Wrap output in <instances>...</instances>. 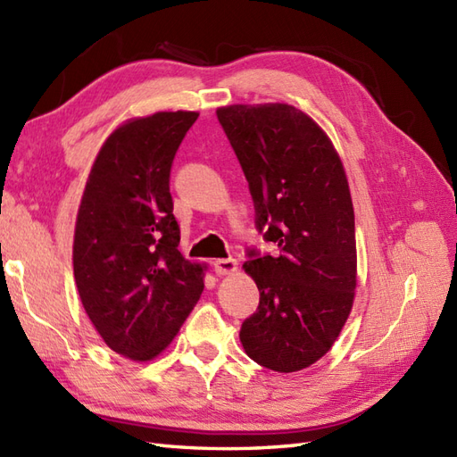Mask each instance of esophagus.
<instances>
[{
	"mask_svg": "<svg viewBox=\"0 0 457 457\" xmlns=\"http://www.w3.org/2000/svg\"><path fill=\"white\" fill-rule=\"evenodd\" d=\"M214 272L218 276H228V274L237 272V261L236 259H218L214 262Z\"/></svg>",
	"mask_w": 457,
	"mask_h": 457,
	"instance_id": "34e87169",
	"label": "esophagus"
}]
</instances>
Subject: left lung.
<instances>
[{"instance_id":"1","label":"left lung","mask_w":457,"mask_h":457,"mask_svg":"<svg viewBox=\"0 0 457 457\" xmlns=\"http://www.w3.org/2000/svg\"><path fill=\"white\" fill-rule=\"evenodd\" d=\"M216 113L249 181L256 228L279 247L243 264L261 303L239 340L259 365L297 372L328 353L353 307L355 214L344 163L322 127L289 104Z\"/></svg>"}]
</instances>
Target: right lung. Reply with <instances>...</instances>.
<instances>
[{"mask_svg": "<svg viewBox=\"0 0 457 457\" xmlns=\"http://www.w3.org/2000/svg\"><path fill=\"white\" fill-rule=\"evenodd\" d=\"M196 112L121 123L92 163L77 212L73 272L80 301L112 351L152 361L201 299L204 264L179 253L170 170Z\"/></svg>", "mask_w": 457, "mask_h": 457, "instance_id": "add662e5", "label": "right lung"}]
</instances>
